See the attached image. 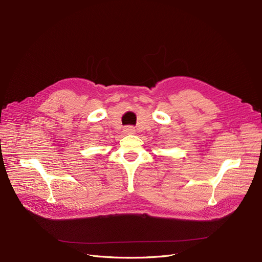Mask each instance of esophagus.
Returning a JSON list of instances; mask_svg holds the SVG:
<instances>
[{"label":"esophagus","instance_id":"esophagus-1","mask_svg":"<svg viewBox=\"0 0 262 262\" xmlns=\"http://www.w3.org/2000/svg\"><path fill=\"white\" fill-rule=\"evenodd\" d=\"M124 133L125 134H129V135H133L136 133V129L134 126H126L125 128H124Z\"/></svg>","mask_w":262,"mask_h":262}]
</instances>
